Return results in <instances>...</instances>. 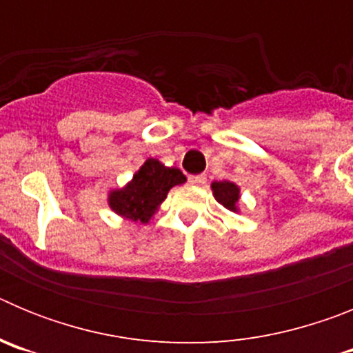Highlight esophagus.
I'll return each mask as SVG.
<instances>
[{
  "label": "esophagus",
  "instance_id": "obj_1",
  "mask_svg": "<svg viewBox=\"0 0 353 353\" xmlns=\"http://www.w3.org/2000/svg\"><path fill=\"white\" fill-rule=\"evenodd\" d=\"M189 182H191L192 185H203V183L207 182V176H205V174H191V176H189Z\"/></svg>",
  "mask_w": 353,
  "mask_h": 353
}]
</instances>
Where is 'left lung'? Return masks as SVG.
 I'll list each match as a JSON object with an SVG mask.
<instances>
[{
  "label": "left lung",
  "mask_w": 353,
  "mask_h": 353,
  "mask_svg": "<svg viewBox=\"0 0 353 353\" xmlns=\"http://www.w3.org/2000/svg\"><path fill=\"white\" fill-rule=\"evenodd\" d=\"M212 194H214L215 201L223 205L226 210L235 212V214H240V187L236 185L232 180H215V182L210 183Z\"/></svg>",
  "instance_id": "1"
}]
</instances>
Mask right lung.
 Masks as SVG:
<instances>
[{"label":"right lung","instance_id":"right-lung-1","mask_svg":"<svg viewBox=\"0 0 353 353\" xmlns=\"http://www.w3.org/2000/svg\"><path fill=\"white\" fill-rule=\"evenodd\" d=\"M185 182V174L179 168H168L159 159L150 157L125 185L108 192V205L123 219L146 224L154 219L168 192Z\"/></svg>","mask_w":353,"mask_h":353}]
</instances>
